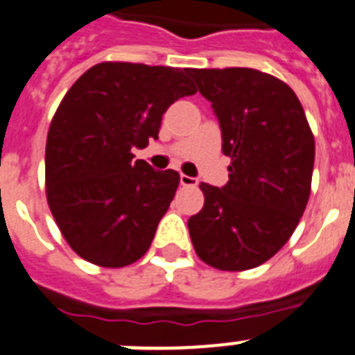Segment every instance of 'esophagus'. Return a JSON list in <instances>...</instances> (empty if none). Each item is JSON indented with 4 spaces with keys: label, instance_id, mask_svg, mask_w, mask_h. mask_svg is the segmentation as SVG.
Masks as SVG:
<instances>
[{
    "label": "esophagus",
    "instance_id": "esophagus-1",
    "mask_svg": "<svg viewBox=\"0 0 355 355\" xmlns=\"http://www.w3.org/2000/svg\"><path fill=\"white\" fill-rule=\"evenodd\" d=\"M180 183L183 184V187H197V183H199V181H197L196 178H190V175H187V174H181Z\"/></svg>",
    "mask_w": 355,
    "mask_h": 355
}]
</instances>
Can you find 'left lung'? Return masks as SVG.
Returning <instances> with one entry per match:
<instances>
[{
  "instance_id": "1",
  "label": "left lung",
  "mask_w": 355,
  "mask_h": 355,
  "mask_svg": "<svg viewBox=\"0 0 355 355\" xmlns=\"http://www.w3.org/2000/svg\"><path fill=\"white\" fill-rule=\"evenodd\" d=\"M211 103L231 158L225 187L200 183L205 206L190 216L193 249L227 272L263 265L290 240L311 193L315 137L284 81L247 67L188 69Z\"/></svg>"
}]
</instances>
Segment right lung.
Here are the masks:
<instances>
[{
  "instance_id": "add662e5",
  "label": "right lung",
  "mask_w": 355,
  "mask_h": 355,
  "mask_svg": "<svg viewBox=\"0 0 355 355\" xmlns=\"http://www.w3.org/2000/svg\"><path fill=\"white\" fill-rule=\"evenodd\" d=\"M197 89L187 69L101 62L62 99L46 142V197L80 258L105 268L139 261L180 184L131 150L158 139L162 115Z\"/></svg>"
}]
</instances>
